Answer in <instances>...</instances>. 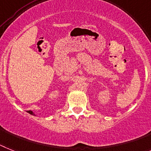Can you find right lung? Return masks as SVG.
Instances as JSON below:
<instances>
[{
	"label": "right lung",
	"instance_id": "right-lung-1",
	"mask_svg": "<svg viewBox=\"0 0 151 151\" xmlns=\"http://www.w3.org/2000/svg\"><path fill=\"white\" fill-rule=\"evenodd\" d=\"M27 112H28V113H29L30 115H35V114H34V112H32V111H30V110H29V111H27Z\"/></svg>",
	"mask_w": 151,
	"mask_h": 151
}]
</instances>
